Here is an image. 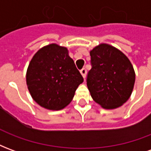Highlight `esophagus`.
Masks as SVG:
<instances>
[{
    "label": "esophagus",
    "instance_id": "esophagus-1",
    "mask_svg": "<svg viewBox=\"0 0 151 151\" xmlns=\"http://www.w3.org/2000/svg\"><path fill=\"white\" fill-rule=\"evenodd\" d=\"M80 73H81V74H82V77L85 78L86 75V69L85 68H83V69H82L80 70Z\"/></svg>",
    "mask_w": 151,
    "mask_h": 151
}]
</instances>
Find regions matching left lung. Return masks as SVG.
<instances>
[{"instance_id":"left-lung-1","label":"left lung","mask_w":151,"mask_h":151,"mask_svg":"<svg viewBox=\"0 0 151 151\" xmlns=\"http://www.w3.org/2000/svg\"><path fill=\"white\" fill-rule=\"evenodd\" d=\"M91 69L87 87L92 99L104 109H116L126 103L133 92L135 72L129 58L108 43L90 51Z\"/></svg>"}]
</instances>
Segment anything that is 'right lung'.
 Masks as SVG:
<instances>
[{
  "instance_id": "add662e5",
  "label": "right lung",
  "mask_w": 151,
  "mask_h": 151,
  "mask_svg": "<svg viewBox=\"0 0 151 151\" xmlns=\"http://www.w3.org/2000/svg\"><path fill=\"white\" fill-rule=\"evenodd\" d=\"M31 97L48 110H60L72 101L83 78L65 47L51 43L35 54L27 70Z\"/></svg>"
}]
</instances>
